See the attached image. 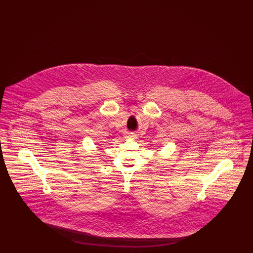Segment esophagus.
<instances>
[{
    "mask_svg": "<svg viewBox=\"0 0 253 253\" xmlns=\"http://www.w3.org/2000/svg\"><path fill=\"white\" fill-rule=\"evenodd\" d=\"M134 135H135V134H134V132H130L127 133V136H128V137H131V138H132V137H133Z\"/></svg>",
    "mask_w": 253,
    "mask_h": 253,
    "instance_id": "1",
    "label": "esophagus"
}]
</instances>
